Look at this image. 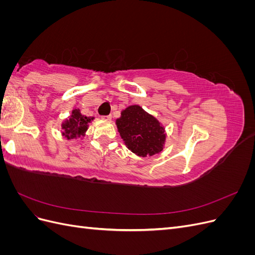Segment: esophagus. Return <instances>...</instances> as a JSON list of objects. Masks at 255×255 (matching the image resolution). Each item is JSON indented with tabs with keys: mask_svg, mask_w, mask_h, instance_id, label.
I'll list each match as a JSON object with an SVG mask.
<instances>
[{
	"mask_svg": "<svg viewBox=\"0 0 255 255\" xmlns=\"http://www.w3.org/2000/svg\"><path fill=\"white\" fill-rule=\"evenodd\" d=\"M103 120H105V121H110L111 119H112V116L111 115H107V116H102L101 117Z\"/></svg>",
	"mask_w": 255,
	"mask_h": 255,
	"instance_id": "esophagus-1",
	"label": "esophagus"
}]
</instances>
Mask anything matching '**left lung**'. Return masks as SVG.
<instances>
[{
  "mask_svg": "<svg viewBox=\"0 0 255 255\" xmlns=\"http://www.w3.org/2000/svg\"><path fill=\"white\" fill-rule=\"evenodd\" d=\"M120 136L128 148L139 156H152L163 150L166 140L164 128L140 106L130 105L116 120Z\"/></svg>",
  "mask_w": 255,
  "mask_h": 255,
  "instance_id": "1",
  "label": "left lung"
}]
</instances>
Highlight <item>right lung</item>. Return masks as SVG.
<instances>
[{
  "label": "right lung",
  "instance_id": "obj_1",
  "mask_svg": "<svg viewBox=\"0 0 255 255\" xmlns=\"http://www.w3.org/2000/svg\"><path fill=\"white\" fill-rule=\"evenodd\" d=\"M91 120H94V117H86V116L81 114L80 110H73L70 118L61 125V128L64 130L63 135H65L68 139L84 136Z\"/></svg>",
  "mask_w": 255,
  "mask_h": 255
}]
</instances>
